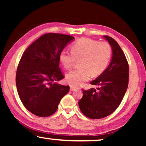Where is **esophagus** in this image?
I'll return each instance as SVG.
<instances>
[{"mask_svg":"<svg viewBox=\"0 0 146 146\" xmlns=\"http://www.w3.org/2000/svg\"><path fill=\"white\" fill-rule=\"evenodd\" d=\"M70 91H74V90H76V88H75L74 87H73V86H70Z\"/></svg>","mask_w":146,"mask_h":146,"instance_id":"34e87169","label":"esophagus"}]
</instances>
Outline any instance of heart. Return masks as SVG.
I'll use <instances>...</instances> for the list:
<instances>
[{"instance_id":"b5f03b06","label":"heart","mask_w":146,"mask_h":146,"mask_svg":"<svg viewBox=\"0 0 146 146\" xmlns=\"http://www.w3.org/2000/svg\"><path fill=\"white\" fill-rule=\"evenodd\" d=\"M112 50L107 42H99L82 38L71 46V52L63 50L59 59L65 69L70 70L76 60H80L78 69L66 75V82L72 86L78 87L92 76L101 74L110 60Z\"/></svg>"}]
</instances>
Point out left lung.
<instances>
[{"instance_id":"left-lung-1","label":"left lung","mask_w":146,"mask_h":146,"mask_svg":"<svg viewBox=\"0 0 146 146\" xmlns=\"http://www.w3.org/2000/svg\"><path fill=\"white\" fill-rule=\"evenodd\" d=\"M112 50V58L106 69L90 84L97 90L83 91L78 102L83 114L91 119L103 118L112 113L120 104L128 86L129 66L125 56L112 38L104 36Z\"/></svg>"}]
</instances>
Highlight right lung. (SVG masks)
<instances>
[{
	"mask_svg": "<svg viewBox=\"0 0 146 146\" xmlns=\"http://www.w3.org/2000/svg\"><path fill=\"white\" fill-rule=\"evenodd\" d=\"M73 36L57 33L41 36L22 56L16 74L18 94L29 111L39 117L56 112L69 86L56 82L64 78L59 68L60 54Z\"/></svg>",
	"mask_w": 146,
	"mask_h": 146,
	"instance_id": "right-lung-1",
	"label": "right lung"
}]
</instances>
